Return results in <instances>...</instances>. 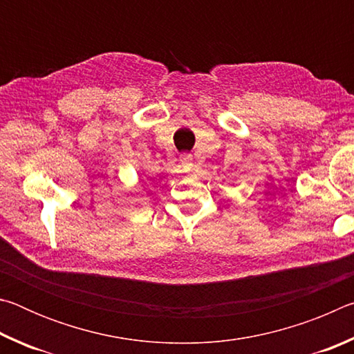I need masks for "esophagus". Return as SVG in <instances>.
<instances>
[{"mask_svg":"<svg viewBox=\"0 0 354 354\" xmlns=\"http://www.w3.org/2000/svg\"><path fill=\"white\" fill-rule=\"evenodd\" d=\"M179 162H181L184 171H190L192 165H194V159H192L190 154H181V158H179Z\"/></svg>","mask_w":354,"mask_h":354,"instance_id":"esophagus-1","label":"esophagus"}]
</instances>
